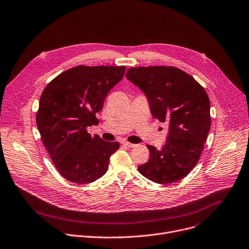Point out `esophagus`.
Instances as JSON below:
<instances>
[{"label":"esophagus","instance_id":"esophagus-1","mask_svg":"<svg viewBox=\"0 0 249 249\" xmlns=\"http://www.w3.org/2000/svg\"><path fill=\"white\" fill-rule=\"evenodd\" d=\"M122 145H124V146H126V147H128V148H134L135 146V144H132V143H129V142H127V141H124V142H122Z\"/></svg>","mask_w":249,"mask_h":249}]
</instances>
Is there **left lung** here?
Here are the masks:
<instances>
[{
	"label": "left lung",
	"mask_w": 249,
	"mask_h": 249,
	"mask_svg": "<svg viewBox=\"0 0 249 249\" xmlns=\"http://www.w3.org/2000/svg\"><path fill=\"white\" fill-rule=\"evenodd\" d=\"M126 78L146 95L154 118L169 124L161 150L151 145L139 172L157 184H173L196 165L211 129V103L193 76L173 66L129 69Z\"/></svg>",
	"instance_id": "obj_1"
}]
</instances>
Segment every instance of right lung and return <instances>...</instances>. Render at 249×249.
<instances>
[{"label": "right lung", "mask_w": 249, "mask_h": 249, "mask_svg": "<svg viewBox=\"0 0 249 249\" xmlns=\"http://www.w3.org/2000/svg\"><path fill=\"white\" fill-rule=\"evenodd\" d=\"M125 66L78 65L60 73L44 88L36 113L41 140L59 174L75 184L92 183L108 169L118 142L91 136L110 90L125 74Z\"/></svg>", "instance_id": "obj_1"}]
</instances>
